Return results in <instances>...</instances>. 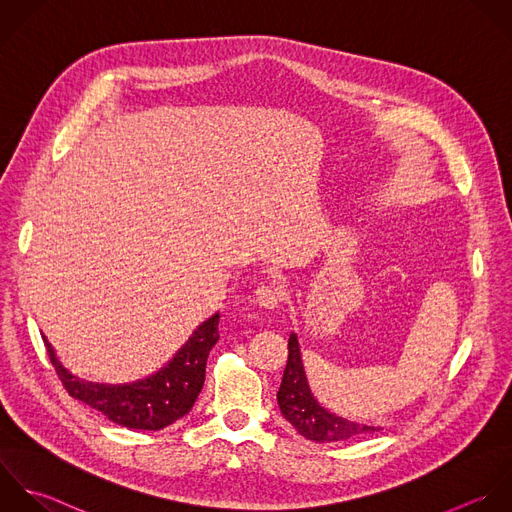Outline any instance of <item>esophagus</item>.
<instances>
[{"mask_svg":"<svg viewBox=\"0 0 512 512\" xmlns=\"http://www.w3.org/2000/svg\"><path fill=\"white\" fill-rule=\"evenodd\" d=\"M255 301L265 307V309H275L281 305L283 301V293L279 287L275 285H269V283H261L257 289H255Z\"/></svg>","mask_w":512,"mask_h":512,"instance_id":"1","label":"esophagus"}]
</instances>
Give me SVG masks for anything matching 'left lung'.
<instances>
[{"label":"left lung","mask_w":512,"mask_h":512,"mask_svg":"<svg viewBox=\"0 0 512 512\" xmlns=\"http://www.w3.org/2000/svg\"><path fill=\"white\" fill-rule=\"evenodd\" d=\"M277 403L283 417L297 429V433L313 443H337L379 431L377 427L337 417L317 403L307 383L295 333L289 337V359L277 391Z\"/></svg>","instance_id":"8db88e82"}]
</instances>
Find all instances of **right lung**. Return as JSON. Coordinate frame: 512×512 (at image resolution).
<instances>
[{"label": "right lung", "mask_w": 512, "mask_h": 512, "mask_svg": "<svg viewBox=\"0 0 512 512\" xmlns=\"http://www.w3.org/2000/svg\"><path fill=\"white\" fill-rule=\"evenodd\" d=\"M219 313L203 321L175 357L155 375L129 385H99L73 377L57 361L53 347L43 337L51 365L65 391L103 413L109 421L141 431H159L185 417L205 383L209 351L219 341Z\"/></svg>", "instance_id": "1"}]
</instances>
